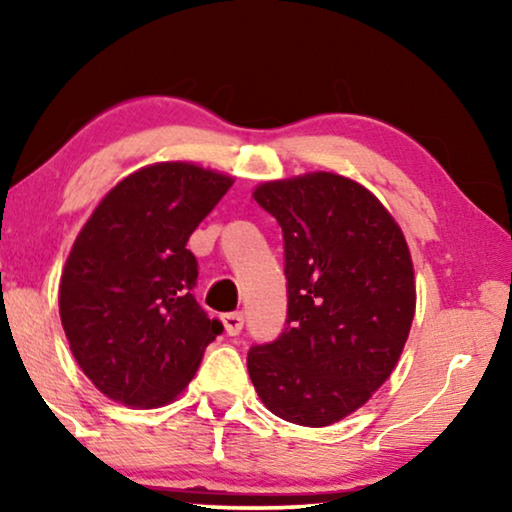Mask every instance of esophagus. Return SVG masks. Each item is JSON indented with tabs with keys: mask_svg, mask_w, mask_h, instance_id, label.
Instances as JSON below:
<instances>
[{
	"mask_svg": "<svg viewBox=\"0 0 512 512\" xmlns=\"http://www.w3.org/2000/svg\"><path fill=\"white\" fill-rule=\"evenodd\" d=\"M223 328H226L228 335H240L244 328V314L242 312H228L221 317Z\"/></svg>",
	"mask_w": 512,
	"mask_h": 512,
	"instance_id": "1",
	"label": "esophagus"
}]
</instances>
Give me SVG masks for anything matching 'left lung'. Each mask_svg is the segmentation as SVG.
<instances>
[{
    "label": "left lung",
    "instance_id": "8db88e82",
    "mask_svg": "<svg viewBox=\"0 0 512 512\" xmlns=\"http://www.w3.org/2000/svg\"><path fill=\"white\" fill-rule=\"evenodd\" d=\"M254 198L284 237L286 326L247 368L265 408L328 426L387 382L415 317L401 228L373 193L331 172L268 181Z\"/></svg>",
    "mask_w": 512,
    "mask_h": 512
}]
</instances>
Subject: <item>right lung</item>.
I'll return each instance as SVG.
<instances>
[{"instance_id":"obj_1","label":"right lung","mask_w":512,"mask_h":512,"mask_svg":"<svg viewBox=\"0 0 512 512\" xmlns=\"http://www.w3.org/2000/svg\"><path fill=\"white\" fill-rule=\"evenodd\" d=\"M233 179L191 163L144 167L107 193L76 237L60 279L72 354L102 394L125 405L170 403L223 333L193 296L186 249Z\"/></svg>"}]
</instances>
